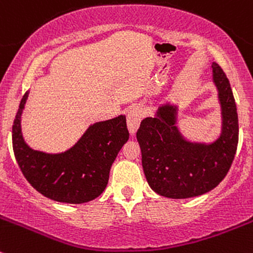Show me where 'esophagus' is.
<instances>
[{"label": "esophagus", "instance_id": "obj_1", "mask_svg": "<svg viewBox=\"0 0 253 253\" xmlns=\"http://www.w3.org/2000/svg\"><path fill=\"white\" fill-rule=\"evenodd\" d=\"M142 114L138 109H131L127 114V127H128V131L131 134H134L138 129L139 124H141Z\"/></svg>", "mask_w": 253, "mask_h": 253}]
</instances>
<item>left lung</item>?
Masks as SVG:
<instances>
[{"mask_svg":"<svg viewBox=\"0 0 253 253\" xmlns=\"http://www.w3.org/2000/svg\"><path fill=\"white\" fill-rule=\"evenodd\" d=\"M212 83L221 111L220 134L210 142L193 141L178 126L179 106L166 101L153 116L142 120L137 141L142 167L154 193L170 199H188L210 192L225 178L239 142L236 102L221 68L212 63Z\"/></svg>","mask_w":253,"mask_h":253,"instance_id":"8db88e82","label":"left lung"}]
</instances>
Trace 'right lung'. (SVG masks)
<instances>
[{
    "instance_id": "add662e5",
    "label": "right lung",
    "mask_w": 253,
    "mask_h": 253,
    "mask_svg": "<svg viewBox=\"0 0 253 253\" xmlns=\"http://www.w3.org/2000/svg\"><path fill=\"white\" fill-rule=\"evenodd\" d=\"M29 91L23 95L12 127L16 161L32 186L59 203L83 204L102 194L110 169L120 149L128 141L126 116L90 125L74 146L59 153L33 149L22 134L21 117Z\"/></svg>"
}]
</instances>
